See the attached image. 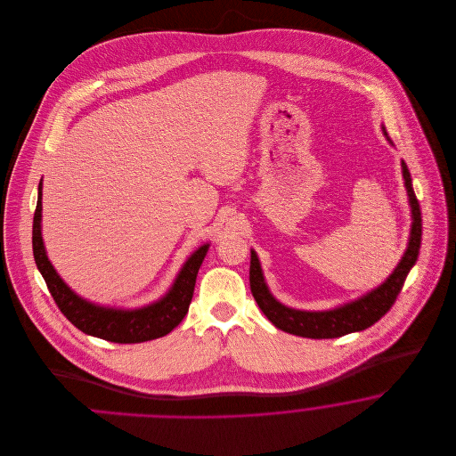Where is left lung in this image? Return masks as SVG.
<instances>
[{"mask_svg":"<svg viewBox=\"0 0 456 456\" xmlns=\"http://www.w3.org/2000/svg\"><path fill=\"white\" fill-rule=\"evenodd\" d=\"M383 133L388 138V133L383 128ZM402 173L409 195V203L412 208V229L405 255L398 263V266L393 270L390 277L381 283L378 289L370 290L366 296H362L357 301L344 304L340 307L330 309V311H299L287 307L279 303L268 290L263 272H261L260 261L256 253L251 249V265H249V285L255 301L260 305L265 316L277 326L292 335H299L305 338H337L344 337L352 331L366 330L374 325L378 320H381L391 305L396 301L405 279L411 272L420 249V239H422V217H420V205L417 201V196L413 193L412 177L407 169V164L402 160Z\"/></svg>","mask_w":456,"mask_h":456,"instance_id":"1","label":"left lung"}]
</instances>
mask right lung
<instances>
[{
  "instance_id": "right-lung-1",
  "label": "right lung",
  "mask_w": 456,
  "mask_h": 456,
  "mask_svg": "<svg viewBox=\"0 0 456 456\" xmlns=\"http://www.w3.org/2000/svg\"><path fill=\"white\" fill-rule=\"evenodd\" d=\"M43 210V184H39L37 207L34 212L32 225V249L34 260L45 281V285L60 311L71 325L80 331L114 342V344H140L153 338H160L173 331L186 316L195 292L196 275L201 261L208 251V244H203L183 265L171 290L157 303L140 309H114L88 303L77 296L47 260L41 234Z\"/></svg>"
}]
</instances>
